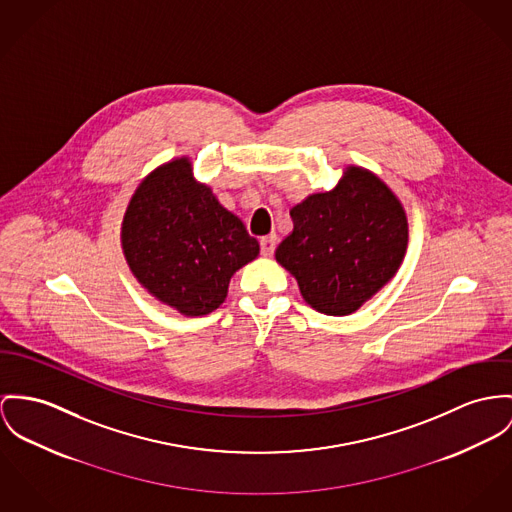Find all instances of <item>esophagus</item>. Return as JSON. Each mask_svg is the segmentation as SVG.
Segmentation results:
<instances>
[{
  "instance_id": "1",
  "label": "esophagus",
  "mask_w": 512,
  "mask_h": 512,
  "mask_svg": "<svg viewBox=\"0 0 512 512\" xmlns=\"http://www.w3.org/2000/svg\"><path fill=\"white\" fill-rule=\"evenodd\" d=\"M276 241H278V237H276L275 234L261 237V253H263L265 257H271V255L275 253Z\"/></svg>"
}]
</instances>
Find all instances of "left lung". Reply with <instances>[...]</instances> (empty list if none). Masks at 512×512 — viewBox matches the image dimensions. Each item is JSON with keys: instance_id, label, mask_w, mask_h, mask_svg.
<instances>
[{"instance_id": "obj_1", "label": "left lung", "mask_w": 512, "mask_h": 512, "mask_svg": "<svg viewBox=\"0 0 512 512\" xmlns=\"http://www.w3.org/2000/svg\"><path fill=\"white\" fill-rule=\"evenodd\" d=\"M290 218L294 230L276 247V261L321 314L356 312L395 275L405 255L407 218L399 200L358 167H349L331 193L296 204Z\"/></svg>"}]
</instances>
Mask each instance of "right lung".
I'll return each instance as SVG.
<instances>
[{
  "instance_id": "obj_1",
  "label": "right lung",
  "mask_w": 512,
  "mask_h": 512,
  "mask_svg": "<svg viewBox=\"0 0 512 512\" xmlns=\"http://www.w3.org/2000/svg\"><path fill=\"white\" fill-rule=\"evenodd\" d=\"M122 249L134 276L185 315L214 312L230 278L259 255V243L206 185L189 159L161 165L136 189L122 222Z\"/></svg>"
}]
</instances>
